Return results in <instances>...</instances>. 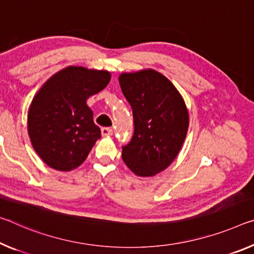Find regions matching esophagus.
Masks as SVG:
<instances>
[{
    "label": "esophagus",
    "instance_id": "34e87169",
    "mask_svg": "<svg viewBox=\"0 0 254 254\" xmlns=\"http://www.w3.org/2000/svg\"><path fill=\"white\" fill-rule=\"evenodd\" d=\"M102 134L103 135H112L113 134V130H112V127H103L102 128Z\"/></svg>",
    "mask_w": 254,
    "mask_h": 254
}]
</instances>
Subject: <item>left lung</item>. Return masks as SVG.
Wrapping results in <instances>:
<instances>
[{
    "instance_id": "8db88e82",
    "label": "left lung",
    "mask_w": 254,
    "mask_h": 254,
    "mask_svg": "<svg viewBox=\"0 0 254 254\" xmlns=\"http://www.w3.org/2000/svg\"><path fill=\"white\" fill-rule=\"evenodd\" d=\"M132 108L134 131L122 159L139 176H154L176 158L187 136L189 113L178 89L154 70L120 75Z\"/></svg>"
}]
</instances>
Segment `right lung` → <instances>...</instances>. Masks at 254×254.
Wrapping results in <instances>:
<instances>
[{
	"instance_id": "right-lung-1",
	"label": "right lung",
	"mask_w": 254,
	"mask_h": 254,
	"mask_svg": "<svg viewBox=\"0 0 254 254\" xmlns=\"http://www.w3.org/2000/svg\"><path fill=\"white\" fill-rule=\"evenodd\" d=\"M107 71L69 66L40 88L28 114V133L40 158L58 171L81 165L102 136L86 100L105 88Z\"/></svg>"
}]
</instances>
